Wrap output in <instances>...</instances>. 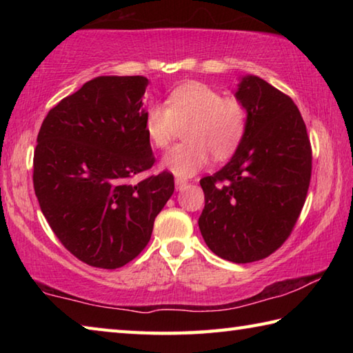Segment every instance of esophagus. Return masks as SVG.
<instances>
[{"label": "esophagus", "mask_w": 353, "mask_h": 353, "mask_svg": "<svg viewBox=\"0 0 353 353\" xmlns=\"http://www.w3.org/2000/svg\"><path fill=\"white\" fill-rule=\"evenodd\" d=\"M187 183H188L187 179H181V177L176 179V188L177 190H183L185 187H187Z\"/></svg>", "instance_id": "obj_1"}]
</instances>
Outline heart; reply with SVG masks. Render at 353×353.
Wrapping results in <instances>:
<instances>
[{
  "instance_id": "1",
  "label": "heart",
  "mask_w": 353,
  "mask_h": 353,
  "mask_svg": "<svg viewBox=\"0 0 353 353\" xmlns=\"http://www.w3.org/2000/svg\"><path fill=\"white\" fill-rule=\"evenodd\" d=\"M250 112L238 97H224L202 82H187L172 90L166 103H154L145 115V132L155 148L171 145L179 126L187 143L172 148L163 166L172 174L188 177L204 168L210 152L224 160L240 148L249 128Z\"/></svg>"
}]
</instances>
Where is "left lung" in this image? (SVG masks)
<instances>
[{
	"label": "left lung",
	"mask_w": 353,
	"mask_h": 353,
	"mask_svg": "<svg viewBox=\"0 0 353 353\" xmlns=\"http://www.w3.org/2000/svg\"><path fill=\"white\" fill-rule=\"evenodd\" d=\"M236 97L250 112L246 137L229 163L201 179L199 229L212 252L234 263L270 256L288 240L312 179V143L292 99L256 76Z\"/></svg>",
	"instance_id": "obj_1"
}]
</instances>
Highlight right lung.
<instances>
[{"label":"right lung","instance_id":"1","mask_svg":"<svg viewBox=\"0 0 353 353\" xmlns=\"http://www.w3.org/2000/svg\"><path fill=\"white\" fill-rule=\"evenodd\" d=\"M143 76H99L48 112L32 182L48 224L77 260L101 270L132 261L174 193L170 171L151 172ZM137 174L147 176L132 183Z\"/></svg>","mask_w":353,"mask_h":353}]
</instances>
